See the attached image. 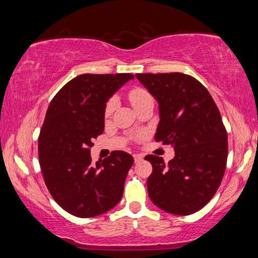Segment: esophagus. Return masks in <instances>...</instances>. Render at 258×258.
<instances>
[{"label": "esophagus", "instance_id": "34e87169", "mask_svg": "<svg viewBox=\"0 0 258 258\" xmlns=\"http://www.w3.org/2000/svg\"><path fill=\"white\" fill-rule=\"evenodd\" d=\"M134 161L135 163H139V161H141L143 159V157L141 155H134Z\"/></svg>", "mask_w": 258, "mask_h": 258}]
</instances>
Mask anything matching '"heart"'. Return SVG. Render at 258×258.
<instances>
[{"instance_id":"1","label":"heart","mask_w":258,"mask_h":258,"mask_svg":"<svg viewBox=\"0 0 258 258\" xmlns=\"http://www.w3.org/2000/svg\"><path fill=\"white\" fill-rule=\"evenodd\" d=\"M128 99L131 103H132V106L134 108H138L139 106H141L142 103H145L146 101H148V100H150L152 98L147 90L142 89V87L135 86L132 90H130ZM115 108H116V101L113 99H110L107 102L106 108H104V115H106V117L110 116L113 112V110H115Z\"/></svg>"}]
</instances>
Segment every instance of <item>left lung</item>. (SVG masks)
Segmentation results:
<instances>
[{"mask_svg": "<svg viewBox=\"0 0 258 258\" xmlns=\"http://www.w3.org/2000/svg\"><path fill=\"white\" fill-rule=\"evenodd\" d=\"M159 104L156 141L172 145L167 164L148 155L151 202L174 215L202 209L220 186L228 159V134L216 103L206 87L182 73L135 74Z\"/></svg>", "mask_w": 258, "mask_h": 258, "instance_id": "8db88e82", "label": "left lung"}]
</instances>
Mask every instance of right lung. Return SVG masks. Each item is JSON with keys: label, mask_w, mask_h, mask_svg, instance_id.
I'll return each mask as SVG.
<instances>
[{"label": "right lung", "mask_w": 258, "mask_h": 258, "mask_svg": "<svg viewBox=\"0 0 258 258\" xmlns=\"http://www.w3.org/2000/svg\"><path fill=\"white\" fill-rule=\"evenodd\" d=\"M133 78L132 74H83L68 82L47 108L38 158L51 196L72 215L98 216L120 202L133 157L112 151L93 165L90 148L104 130L106 102Z\"/></svg>", "instance_id": "obj_1"}]
</instances>
